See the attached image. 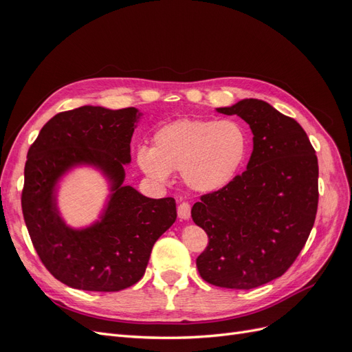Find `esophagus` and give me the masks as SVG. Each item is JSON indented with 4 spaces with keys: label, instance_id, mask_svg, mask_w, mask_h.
I'll list each match as a JSON object with an SVG mask.
<instances>
[{
    "label": "esophagus",
    "instance_id": "34e87169",
    "mask_svg": "<svg viewBox=\"0 0 352 352\" xmlns=\"http://www.w3.org/2000/svg\"><path fill=\"white\" fill-rule=\"evenodd\" d=\"M177 216L184 220H188L190 217V206L188 204V202H185V201L180 202L177 207Z\"/></svg>",
    "mask_w": 352,
    "mask_h": 352
}]
</instances>
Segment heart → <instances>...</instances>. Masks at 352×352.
<instances>
[{
	"instance_id": "1",
	"label": "heart",
	"mask_w": 352,
	"mask_h": 352,
	"mask_svg": "<svg viewBox=\"0 0 352 352\" xmlns=\"http://www.w3.org/2000/svg\"><path fill=\"white\" fill-rule=\"evenodd\" d=\"M247 153L248 136L236 122L179 119L155 131L151 148L138 150L136 163L160 182L180 172L190 189L208 194L232 182Z\"/></svg>"
}]
</instances>
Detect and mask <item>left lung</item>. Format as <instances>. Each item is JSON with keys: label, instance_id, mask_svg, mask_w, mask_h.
I'll list each match as a JSON object with an SVG mask.
<instances>
[{"label": "left lung", "instance_id": "1", "mask_svg": "<svg viewBox=\"0 0 352 352\" xmlns=\"http://www.w3.org/2000/svg\"><path fill=\"white\" fill-rule=\"evenodd\" d=\"M221 114L251 127L247 170L216 192L201 195L190 216L208 235L197 258L206 282L252 289L291 267L313 229L318 204V163L305 131L269 102L248 98Z\"/></svg>", "mask_w": 352, "mask_h": 352}]
</instances>
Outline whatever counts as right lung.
<instances>
[{"label": "right lung", "mask_w": 352, "mask_h": 352, "mask_svg": "<svg viewBox=\"0 0 352 352\" xmlns=\"http://www.w3.org/2000/svg\"><path fill=\"white\" fill-rule=\"evenodd\" d=\"M142 113L83 105L56 114L28 151L22 210L32 243L56 279L82 291L117 292L140 280L155 241L176 220V201L123 185L131 140ZM92 165L111 182L98 222L73 230L60 219L56 184L70 168Z\"/></svg>", "instance_id": "add662e5"}]
</instances>
